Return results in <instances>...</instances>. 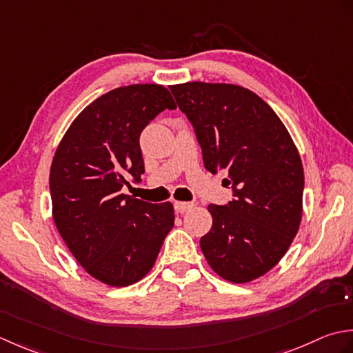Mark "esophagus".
I'll return each instance as SVG.
<instances>
[{"mask_svg": "<svg viewBox=\"0 0 353 353\" xmlns=\"http://www.w3.org/2000/svg\"><path fill=\"white\" fill-rule=\"evenodd\" d=\"M174 207H175L176 213H185V212H189L190 208H193V204L192 203H181V201H175Z\"/></svg>", "mask_w": 353, "mask_h": 353, "instance_id": "34e87169", "label": "esophagus"}]
</instances>
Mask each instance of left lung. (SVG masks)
Segmentation results:
<instances>
[{
	"label": "left lung",
	"mask_w": 353,
	"mask_h": 353,
	"mask_svg": "<svg viewBox=\"0 0 353 353\" xmlns=\"http://www.w3.org/2000/svg\"><path fill=\"white\" fill-rule=\"evenodd\" d=\"M203 149L204 166L227 170L234 199L208 205L213 225L199 245L222 279L247 283L274 268L303 213V164L271 106L243 86L185 82L169 86Z\"/></svg>",
	"instance_id": "8db88e82"
}]
</instances>
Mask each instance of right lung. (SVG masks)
Segmentation results:
<instances>
[{"instance_id": "obj_1", "label": "right lung", "mask_w": 353, "mask_h": 353, "mask_svg": "<svg viewBox=\"0 0 353 353\" xmlns=\"http://www.w3.org/2000/svg\"><path fill=\"white\" fill-rule=\"evenodd\" d=\"M175 108L163 85L120 86L79 114L54 152L50 193L56 228L83 270L105 285L121 288L145 277L174 227L170 203L150 204L121 187L145 172L143 129Z\"/></svg>"}]
</instances>
